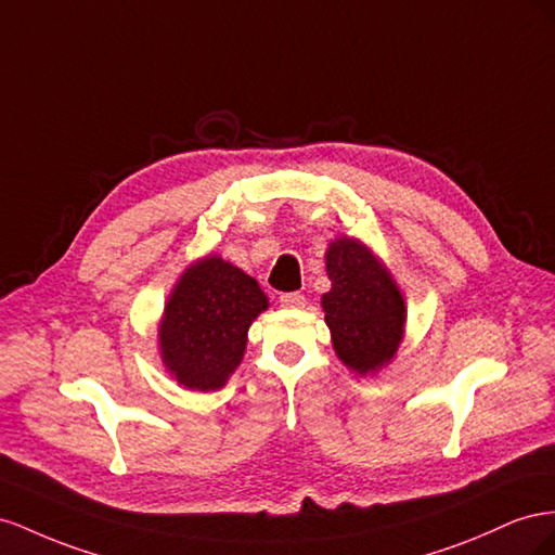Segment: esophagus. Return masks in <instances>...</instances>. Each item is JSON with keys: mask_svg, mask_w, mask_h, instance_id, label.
I'll return each mask as SVG.
<instances>
[{"mask_svg": "<svg viewBox=\"0 0 555 555\" xmlns=\"http://www.w3.org/2000/svg\"><path fill=\"white\" fill-rule=\"evenodd\" d=\"M279 302H281V307H286V309H299V307L307 305V297L302 293H283Z\"/></svg>", "mask_w": 555, "mask_h": 555, "instance_id": "obj_1", "label": "esophagus"}]
</instances>
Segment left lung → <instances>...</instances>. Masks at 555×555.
<instances>
[{
    "mask_svg": "<svg viewBox=\"0 0 555 555\" xmlns=\"http://www.w3.org/2000/svg\"><path fill=\"white\" fill-rule=\"evenodd\" d=\"M325 272L332 288L321 307L332 348L348 370L374 376L404 339L406 302L398 281L365 242L348 234L327 244Z\"/></svg>",
    "mask_w": 555,
    "mask_h": 555,
    "instance_id": "8db88e82",
    "label": "left lung"
}]
</instances>
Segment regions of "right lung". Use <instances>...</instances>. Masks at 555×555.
<instances>
[{
	"mask_svg": "<svg viewBox=\"0 0 555 555\" xmlns=\"http://www.w3.org/2000/svg\"><path fill=\"white\" fill-rule=\"evenodd\" d=\"M269 297L244 269L218 253L190 262L167 295L157 321V351L185 390H220L242 365L248 327Z\"/></svg>",
	"mask_w": 555,
	"mask_h": 555,
	"instance_id": "add662e5",
	"label": "right lung"
}]
</instances>
